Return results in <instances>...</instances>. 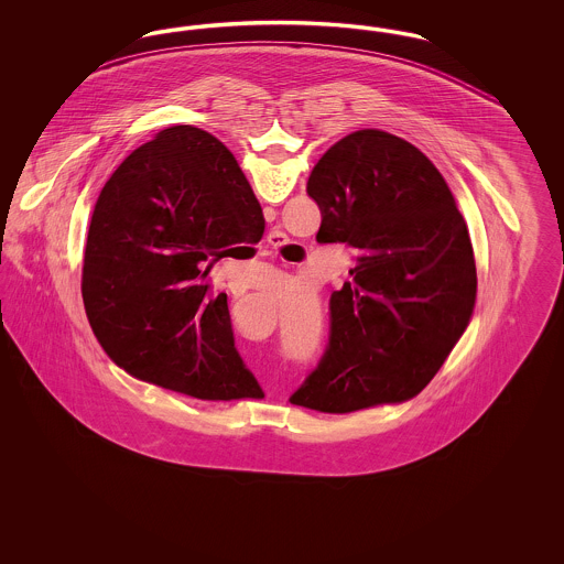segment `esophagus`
Instances as JSON below:
<instances>
[{
  "label": "esophagus",
  "mask_w": 564,
  "mask_h": 564,
  "mask_svg": "<svg viewBox=\"0 0 564 564\" xmlns=\"http://www.w3.org/2000/svg\"><path fill=\"white\" fill-rule=\"evenodd\" d=\"M267 242H269L270 249L276 253L279 249H283V247H285L290 241H288V235H285V232H281V230H272Z\"/></svg>",
  "instance_id": "1"
}]
</instances>
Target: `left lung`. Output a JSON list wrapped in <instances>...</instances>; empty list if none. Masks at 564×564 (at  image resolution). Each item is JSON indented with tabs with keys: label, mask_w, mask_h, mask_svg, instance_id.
Listing matches in <instances>:
<instances>
[{
	"label": "left lung",
	"mask_w": 564,
	"mask_h": 564,
	"mask_svg": "<svg viewBox=\"0 0 564 564\" xmlns=\"http://www.w3.org/2000/svg\"><path fill=\"white\" fill-rule=\"evenodd\" d=\"M319 242L357 251L352 283L329 297V340L290 402L345 414L403 402L437 375L476 302L467 224L433 162L395 134L364 129L315 164Z\"/></svg>",
	"instance_id": "left-lung-1"
}]
</instances>
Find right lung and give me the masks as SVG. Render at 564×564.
I'll list each match as a JSON object with an SVG mask.
<instances>
[{
  "label": "right lung",
  "mask_w": 564,
  "mask_h": 564,
  "mask_svg": "<svg viewBox=\"0 0 564 564\" xmlns=\"http://www.w3.org/2000/svg\"><path fill=\"white\" fill-rule=\"evenodd\" d=\"M260 232L262 207L214 134L182 124L137 148L101 189L84 249L82 297L101 347L137 378L198 400L258 393L226 294L205 279Z\"/></svg>",
  "instance_id": "add662e5"
}]
</instances>
